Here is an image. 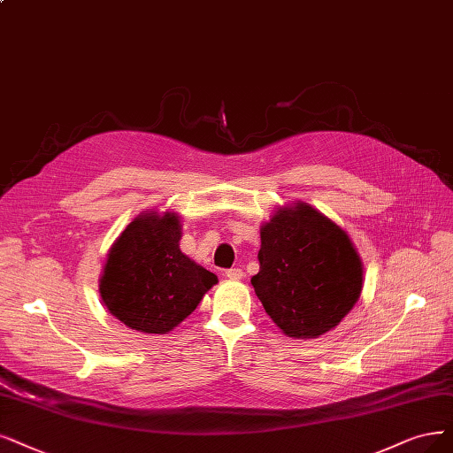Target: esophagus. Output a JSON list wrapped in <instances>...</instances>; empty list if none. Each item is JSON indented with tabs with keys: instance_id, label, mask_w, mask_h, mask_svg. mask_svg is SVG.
I'll use <instances>...</instances> for the list:
<instances>
[{
	"instance_id": "obj_1",
	"label": "esophagus",
	"mask_w": 453,
	"mask_h": 453,
	"mask_svg": "<svg viewBox=\"0 0 453 453\" xmlns=\"http://www.w3.org/2000/svg\"><path fill=\"white\" fill-rule=\"evenodd\" d=\"M226 278H229V280H242L244 273H242V269H229V271H226Z\"/></svg>"
}]
</instances>
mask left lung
<instances>
[{"mask_svg":"<svg viewBox=\"0 0 453 453\" xmlns=\"http://www.w3.org/2000/svg\"><path fill=\"white\" fill-rule=\"evenodd\" d=\"M259 231L252 286L276 326L293 340L336 328L364 288V265L349 233L304 201L280 205Z\"/></svg>","mask_w":453,"mask_h":453,"instance_id":"8db88e82","label":"left lung"}]
</instances>
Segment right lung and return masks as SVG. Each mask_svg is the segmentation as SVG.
Segmentation results:
<instances>
[{
    "instance_id": "obj_1",
    "label": "right lung",
    "mask_w": 453,
    "mask_h": 453,
    "mask_svg": "<svg viewBox=\"0 0 453 453\" xmlns=\"http://www.w3.org/2000/svg\"><path fill=\"white\" fill-rule=\"evenodd\" d=\"M180 216L153 209L113 241L98 293L115 319L143 334H167L216 286V274L180 252Z\"/></svg>"
}]
</instances>
